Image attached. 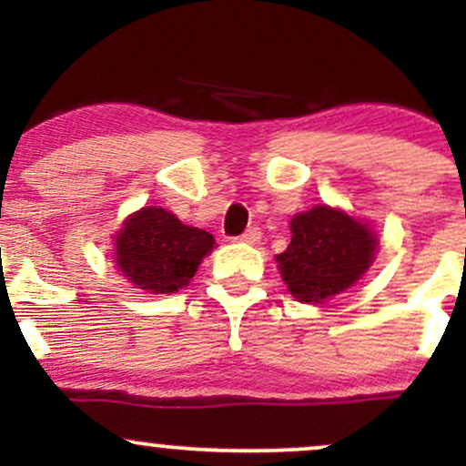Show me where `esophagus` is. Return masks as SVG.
Returning a JSON list of instances; mask_svg holds the SVG:
<instances>
[{"mask_svg":"<svg viewBox=\"0 0 466 466\" xmlns=\"http://www.w3.org/2000/svg\"><path fill=\"white\" fill-rule=\"evenodd\" d=\"M240 243H248V245H256L260 240V229L258 228H249L245 229L243 234L238 237Z\"/></svg>","mask_w":466,"mask_h":466,"instance_id":"esophagus-1","label":"esophagus"}]
</instances>
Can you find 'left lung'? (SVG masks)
I'll list each match as a JSON object with an SVG mask.
<instances>
[{"label":"left lung","instance_id":"1","mask_svg":"<svg viewBox=\"0 0 466 466\" xmlns=\"http://www.w3.org/2000/svg\"><path fill=\"white\" fill-rule=\"evenodd\" d=\"M291 243L276 256L278 271L298 302L319 304L350 289L377 256L372 223L341 208L313 206L289 223Z\"/></svg>","mask_w":466,"mask_h":466}]
</instances>
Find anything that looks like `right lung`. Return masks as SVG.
I'll list each match as a JSON object with an SVG mask.
<instances>
[{"mask_svg": "<svg viewBox=\"0 0 466 466\" xmlns=\"http://www.w3.org/2000/svg\"><path fill=\"white\" fill-rule=\"evenodd\" d=\"M114 263L133 287L153 293H175L186 287L215 249L206 229L184 226L159 206L136 210L114 234Z\"/></svg>", "mask_w": 466, "mask_h": 466, "instance_id": "obj_1", "label": "right lung"}]
</instances>
